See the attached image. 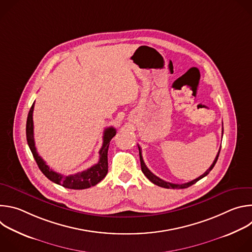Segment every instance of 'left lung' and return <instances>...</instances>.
Wrapping results in <instances>:
<instances>
[{
    "label": "left lung",
    "instance_id": "1",
    "mask_svg": "<svg viewBox=\"0 0 252 252\" xmlns=\"http://www.w3.org/2000/svg\"><path fill=\"white\" fill-rule=\"evenodd\" d=\"M222 135H223V126H222ZM138 151H139V158H140V166H141V170H142V172H143V174H145L150 181L153 183V184H155V185H157V186H158V187H160V188H164V189H187V188H189V187H190V186H192V185H194L195 183H197L199 179H201V178H203L204 176H206L209 172H210V170L213 168V166L215 165V163H217V161H218V158H219V156H220V150L219 151V154H218V156L215 157V159L213 160V162H212V164L210 165V167L203 173V174H201L199 177H197V178H195V179H193V181H191V182H189V183H187V184H182V185H178V184H171V183H168V182H165V181H163V179H161V178H159V177H158L157 175H155L148 167H147V165H146V163H145V161H143V158H142V156H141V150H140V148L138 147Z\"/></svg>",
    "mask_w": 252,
    "mask_h": 252
}]
</instances>
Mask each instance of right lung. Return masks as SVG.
Returning a JSON list of instances; mask_svg holds the SVG:
<instances>
[{"instance_id":"obj_1","label":"right lung","mask_w":252,"mask_h":252,"mask_svg":"<svg viewBox=\"0 0 252 252\" xmlns=\"http://www.w3.org/2000/svg\"><path fill=\"white\" fill-rule=\"evenodd\" d=\"M33 106H34V102L31 106V110L28 115L26 134H27V141H28L29 148L41 171L50 179V181L65 189H85L97 185L102 178H104V176L107 173V170H109V164H107V151H109L110 141L117 133L116 128L111 126V127H107L104 130L102 147L99 150V159L96 164L91 166L90 168L82 172H78L76 174L63 175L51 169L47 165L46 161L37 153V149H35L34 140H33V122H32Z\"/></svg>"}]
</instances>
